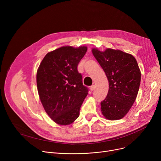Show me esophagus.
Segmentation results:
<instances>
[{"label":"esophagus","instance_id":"obj_1","mask_svg":"<svg viewBox=\"0 0 161 161\" xmlns=\"http://www.w3.org/2000/svg\"><path fill=\"white\" fill-rule=\"evenodd\" d=\"M95 85H92V86H91V87H90V90H91V91H93L95 90Z\"/></svg>","mask_w":161,"mask_h":161}]
</instances>
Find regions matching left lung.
Listing matches in <instances>:
<instances>
[{"mask_svg":"<svg viewBox=\"0 0 161 161\" xmlns=\"http://www.w3.org/2000/svg\"><path fill=\"white\" fill-rule=\"evenodd\" d=\"M109 82L106 98L101 102V112L106 119H121L127 114L136 98L141 72L135 57L119 49L107 48L101 52L92 49Z\"/></svg>","mask_w":161,"mask_h":161,"instance_id":"left-lung-1","label":"left lung"}]
</instances>
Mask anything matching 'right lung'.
I'll return each instance as SVG.
<instances>
[{"label": "right lung", "mask_w": 161, "mask_h": 161, "mask_svg": "<svg viewBox=\"0 0 161 161\" xmlns=\"http://www.w3.org/2000/svg\"><path fill=\"white\" fill-rule=\"evenodd\" d=\"M87 50L84 46L61 47L47 53L37 70V89L42 104L58 125H70L77 119L88 94L77 69Z\"/></svg>", "instance_id": "right-lung-1"}]
</instances>
